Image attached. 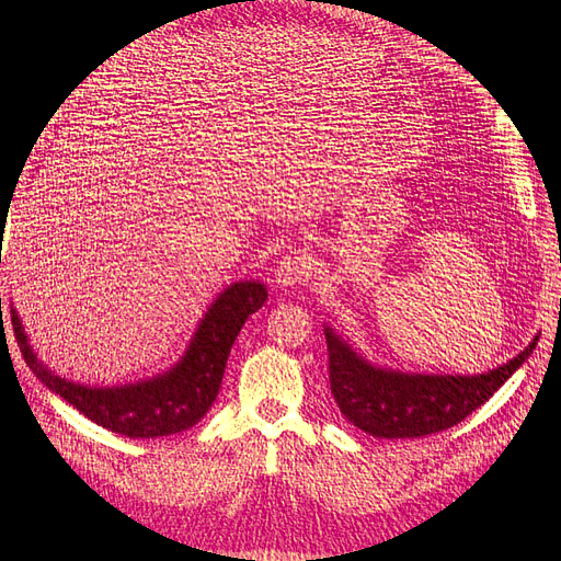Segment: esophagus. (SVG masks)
I'll use <instances>...</instances> for the list:
<instances>
[{"label": "esophagus", "instance_id": "34e87169", "mask_svg": "<svg viewBox=\"0 0 561 561\" xmlns=\"http://www.w3.org/2000/svg\"><path fill=\"white\" fill-rule=\"evenodd\" d=\"M311 268H313V257L309 252L297 250L285 254L280 260V264L276 266V274H274V283L283 290H290L295 285H301L311 276Z\"/></svg>", "mask_w": 561, "mask_h": 561}]
</instances>
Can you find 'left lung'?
<instances>
[{"mask_svg": "<svg viewBox=\"0 0 561 561\" xmlns=\"http://www.w3.org/2000/svg\"><path fill=\"white\" fill-rule=\"evenodd\" d=\"M330 353V390L342 414L375 437L402 439L447 431L484 404L529 360V346L482 375H426L375 365L332 325H322Z\"/></svg>", "mask_w": 561, "mask_h": 561, "instance_id": "left-lung-1", "label": "left lung"}]
</instances>
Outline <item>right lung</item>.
<instances>
[{"label": "right lung", "mask_w": 561, "mask_h": 561, "mask_svg": "<svg viewBox=\"0 0 561 561\" xmlns=\"http://www.w3.org/2000/svg\"><path fill=\"white\" fill-rule=\"evenodd\" d=\"M264 301L266 285L260 280H236L227 285L198 320L190 346L171 369L161 371L157 377L122 386H91L56 375L37 358L13 304L11 322L27 367L35 371V377L50 393L60 396L83 416L112 433L133 439L163 437L192 428L206 416L219 393V386H222L236 336H239L245 320L262 309Z\"/></svg>", "instance_id": "right-lung-1"}]
</instances>
